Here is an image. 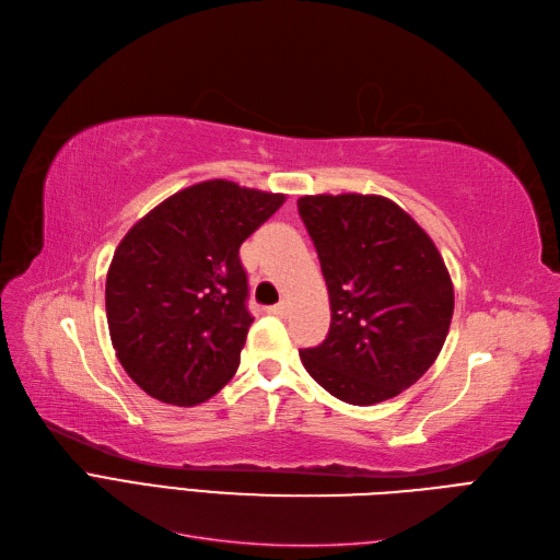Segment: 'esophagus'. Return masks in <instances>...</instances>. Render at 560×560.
<instances>
[{
  "mask_svg": "<svg viewBox=\"0 0 560 560\" xmlns=\"http://www.w3.org/2000/svg\"><path fill=\"white\" fill-rule=\"evenodd\" d=\"M267 312L275 314V316H285V314H288V302H279V304H275V306H269Z\"/></svg>",
  "mask_w": 560,
  "mask_h": 560,
  "instance_id": "esophagus-1",
  "label": "esophagus"
}]
</instances>
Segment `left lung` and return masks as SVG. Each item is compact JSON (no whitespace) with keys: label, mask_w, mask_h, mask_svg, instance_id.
Wrapping results in <instances>:
<instances>
[{"label":"left lung","mask_w":560,"mask_h":560,"mask_svg":"<svg viewBox=\"0 0 560 560\" xmlns=\"http://www.w3.org/2000/svg\"><path fill=\"white\" fill-rule=\"evenodd\" d=\"M298 211L330 298L328 337L302 365L341 402L395 398L435 363L454 316L435 242L382 195H304Z\"/></svg>","instance_id":"left-lung-1"}]
</instances>
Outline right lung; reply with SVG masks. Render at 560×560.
Wrapping results in <instances>:
<instances>
[{"instance_id":"obj_1","label":"right lung","mask_w":560,"mask_h":560,"mask_svg":"<svg viewBox=\"0 0 560 560\" xmlns=\"http://www.w3.org/2000/svg\"><path fill=\"white\" fill-rule=\"evenodd\" d=\"M283 202L213 178L125 234L106 275V320L120 365L151 398L192 407L237 372L254 323L240 246Z\"/></svg>"}]
</instances>
